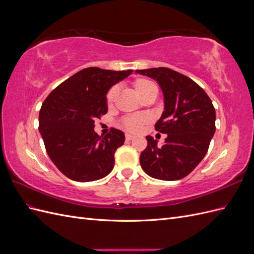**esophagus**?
<instances>
[{
	"label": "esophagus",
	"instance_id": "1",
	"mask_svg": "<svg viewBox=\"0 0 254 254\" xmlns=\"http://www.w3.org/2000/svg\"><path fill=\"white\" fill-rule=\"evenodd\" d=\"M132 139H134V136L132 134H129V133L126 134V140L127 141H131Z\"/></svg>",
	"mask_w": 254,
	"mask_h": 254
}]
</instances>
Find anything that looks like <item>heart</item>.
<instances>
[{"instance_id": "obj_1", "label": "heart", "mask_w": 254, "mask_h": 254, "mask_svg": "<svg viewBox=\"0 0 254 254\" xmlns=\"http://www.w3.org/2000/svg\"><path fill=\"white\" fill-rule=\"evenodd\" d=\"M133 88L136 92V94L140 96V98L144 97L145 95L150 94V93H156L158 92V88L155 83L148 79H136L133 82ZM119 93V88L118 87H112L108 93H107V104L108 106H111L114 102L115 97H117ZM148 122V118L146 115H131V117H126L124 120H123V125L124 127L129 130V131L132 132H137L140 131L144 124Z\"/></svg>"}]
</instances>
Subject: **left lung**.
Returning a JSON list of instances; mask_svg holds the SVG:
<instances>
[{"mask_svg":"<svg viewBox=\"0 0 254 254\" xmlns=\"http://www.w3.org/2000/svg\"><path fill=\"white\" fill-rule=\"evenodd\" d=\"M135 73L155 79L162 90L164 111L156 130L166 133L165 143L146 136L147 147L140 163L152 178L175 181L188 176L201 162L215 133L216 113L212 101L201 87L167 67L136 70Z\"/></svg>","mask_w":254,"mask_h":254,"instance_id":"left-lung-1","label":"left lung"}]
</instances>
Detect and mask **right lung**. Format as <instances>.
I'll return each instance as SVG.
<instances>
[{"label":"right lung","mask_w":254,"mask_h":254,"mask_svg":"<svg viewBox=\"0 0 254 254\" xmlns=\"http://www.w3.org/2000/svg\"><path fill=\"white\" fill-rule=\"evenodd\" d=\"M132 72L83 68L43 102L39 131L52 162L67 178L95 181L113 170L114 153L124 144L125 134L112 128L107 135H98L94 122L108 111V91Z\"/></svg>","instance_id":"add662e5"}]
</instances>
